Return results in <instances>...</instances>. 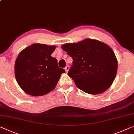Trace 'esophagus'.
<instances>
[{"mask_svg": "<svg viewBox=\"0 0 134 134\" xmlns=\"http://www.w3.org/2000/svg\"><path fill=\"white\" fill-rule=\"evenodd\" d=\"M69 69H70V67L69 66V65H67V66L65 67V71H66V72H68V71H69Z\"/></svg>", "mask_w": 134, "mask_h": 134, "instance_id": "34e87169", "label": "esophagus"}]
</instances>
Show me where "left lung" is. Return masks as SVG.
I'll list each match as a JSON object with an SVG mask.
<instances>
[{
	"instance_id": "1",
	"label": "left lung",
	"mask_w": 134,
	"mask_h": 134,
	"mask_svg": "<svg viewBox=\"0 0 134 134\" xmlns=\"http://www.w3.org/2000/svg\"><path fill=\"white\" fill-rule=\"evenodd\" d=\"M73 59L68 75L80 90L99 94L111 87L116 76L117 60L107 44L93 39L61 46Z\"/></svg>"
}]
</instances>
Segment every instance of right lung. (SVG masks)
Instances as JSON below:
<instances>
[{
  "label": "right lung",
  "mask_w": 134,
  "mask_h": 134,
  "mask_svg": "<svg viewBox=\"0 0 134 134\" xmlns=\"http://www.w3.org/2000/svg\"><path fill=\"white\" fill-rule=\"evenodd\" d=\"M55 46L35 43L20 52L15 63V76L25 93L33 96L46 94L55 89L65 70L52 57Z\"/></svg>",
  "instance_id": "1"
}]
</instances>
